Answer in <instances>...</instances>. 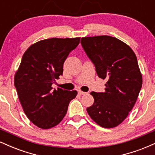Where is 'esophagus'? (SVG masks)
<instances>
[{
	"label": "esophagus",
	"mask_w": 155,
	"mask_h": 155,
	"mask_svg": "<svg viewBox=\"0 0 155 155\" xmlns=\"http://www.w3.org/2000/svg\"><path fill=\"white\" fill-rule=\"evenodd\" d=\"M78 93H79V95H85V94H87V92H83V91H81V90H79V91L78 92Z\"/></svg>",
	"instance_id": "1"
}]
</instances>
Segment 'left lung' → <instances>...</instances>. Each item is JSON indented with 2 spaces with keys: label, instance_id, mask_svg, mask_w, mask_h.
I'll list each match as a JSON object with an SVG mask.
<instances>
[{
  "label": "left lung",
  "instance_id": "obj_1",
  "mask_svg": "<svg viewBox=\"0 0 155 155\" xmlns=\"http://www.w3.org/2000/svg\"><path fill=\"white\" fill-rule=\"evenodd\" d=\"M81 44L97 76L107 80L105 92H90L94 103L87 111L101 127H117L133 109L142 86L136 54L127 44L108 35L83 37Z\"/></svg>",
  "mask_w": 155,
  "mask_h": 155
}]
</instances>
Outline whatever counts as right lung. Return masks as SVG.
Wrapping results in <instances>:
<instances>
[{"mask_svg": "<svg viewBox=\"0 0 155 155\" xmlns=\"http://www.w3.org/2000/svg\"><path fill=\"white\" fill-rule=\"evenodd\" d=\"M79 41L80 37L44 39L30 46L23 54L15 86L25 114L39 128L58 125L77 95L76 90H53L51 84L63 74L64 62Z\"/></svg>", "mask_w": 155, "mask_h": 155, "instance_id": "add662e5", "label": "right lung"}]
</instances>
